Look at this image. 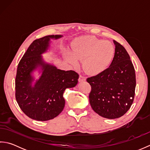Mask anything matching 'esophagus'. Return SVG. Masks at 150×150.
Segmentation results:
<instances>
[{
    "label": "esophagus",
    "instance_id": "1",
    "mask_svg": "<svg viewBox=\"0 0 150 150\" xmlns=\"http://www.w3.org/2000/svg\"><path fill=\"white\" fill-rule=\"evenodd\" d=\"M86 80V77H84V76H82V75H80V76H79V82H84V81H85Z\"/></svg>",
    "mask_w": 150,
    "mask_h": 150
}]
</instances>
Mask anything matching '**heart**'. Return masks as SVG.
I'll return each instance as SVG.
<instances>
[{
  "label": "heart",
  "instance_id": "obj_1",
  "mask_svg": "<svg viewBox=\"0 0 150 150\" xmlns=\"http://www.w3.org/2000/svg\"><path fill=\"white\" fill-rule=\"evenodd\" d=\"M115 48L109 41L94 36L84 35L75 39L71 46V52L64 53L70 64L77 66L82 60L83 68L88 73L97 75L106 70L114 58Z\"/></svg>",
  "mask_w": 150,
  "mask_h": 150
}]
</instances>
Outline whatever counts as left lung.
<instances>
[{
    "label": "left lung",
    "mask_w": 150,
    "mask_h": 150,
    "mask_svg": "<svg viewBox=\"0 0 150 150\" xmlns=\"http://www.w3.org/2000/svg\"><path fill=\"white\" fill-rule=\"evenodd\" d=\"M115 53L109 68L87 79L91 86L89 100L92 109L100 116L114 119L124 115L135 96V69L129 54L113 40Z\"/></svg>",
    "instance_id": "1"
}]
</instances>
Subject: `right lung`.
<instances>
[{
    "instance_id": "obj_1",
    "label": "right lung",
    "mask_w": 150,
    "mask_h": 150,
    "mask_svg": "<svg viewBox=\"0 0 150 150\" xmlns=\"http://www.w3.org/2000/svg\"><path fill=\"white\" fill-rule=\"evenodd\" d=\"M62 37L52 35L35 40L18 63L16 100L22 111L33 120L46 121L58 116L65 106L64 92L78 83L77 72L59 69L42 56L51 51V40ZM36 74L39 78L36 77Z\"/></svg>"
}]
</instances>
